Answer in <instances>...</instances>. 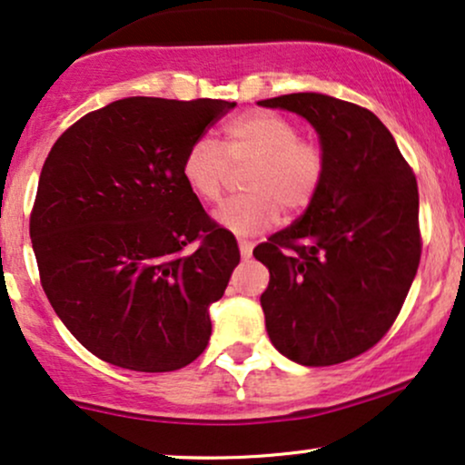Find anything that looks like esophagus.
Masks as SVG:
<instances>
[{
  "mask_svg": "<svg viewBox=\"0 0 465 465\" xmlns=\"http://www.w3.org/2000/svg\"><path fill=\"white\" fill-rule=\"evenodd\" d=\"M238 246H240V255H242V260H249L252 255V242H249V240H238Z\"/></svg>",
  "mask_w": 465,
  "mask_h": 465,
  "instance_id": "esophagus-1",
  "label": "esophagus"
}]
</instances>
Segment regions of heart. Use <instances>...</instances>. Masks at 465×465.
Listing matches in <instances>:
<instances>
[{
  "label": "heart",
  "mask_w": 465,
  "mask_h": 465,
  "mask_svg": "<svg viewBox=\"0 0 465 465\" xmlns=\"http://www.w3.org/2000/svg\"><path fill=\"white\" fill-rule=\"evenodd\" d=\"M246 193L219 205L214 219L229 232H262L279 219L304 213L315 202L326 178V154L320 143L301 137L296 122L272 114L251 111L225 126V143L208 134L193 139L184 150L180 173L202 202H216L229 175V164H246Z\"/></svg>",
  "instance_id": "heart-1"
}]
</instances>
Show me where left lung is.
I'll return each mask as SVG.
<instances>
[{"label":"left lung","mask_w":465,"mask_h":465,"mask_svg":"<svg viewBox=\"0 0 465 465\" xmlns=\"http://www.w3.org/2000/svg\"><path fill=\"white\" fill-rule=\"evenodd\" d=\"M260 104L309 120L326 154L307 213L252 251L270 270L268 337L307 367L345 362L391 331L419 270L414 172L378 115L354 103L301 92Z\"/></svg>","instance_id":"obj_1"}]
</instances>
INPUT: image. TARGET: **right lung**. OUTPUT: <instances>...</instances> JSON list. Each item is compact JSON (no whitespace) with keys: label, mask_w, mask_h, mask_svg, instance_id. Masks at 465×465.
Segmentation results:
<instances>
[{"label":"right lung","mask_w":465,"mask_h":465,"mask_svg":"<svg viewBox=\"0 0 465 465\" xmlns=\"http://www.w3.org/2000/svg\"><path fill=\"white\" fill-rule=\"evenodd\" d=\"M233 107L122 98L53 143L29 238L51 307L101 361L175 371L208 345V307L225 293L240 251L184 184L180 163Z\"/></svg>","instance_id":"obj_1"}]
</instances>
